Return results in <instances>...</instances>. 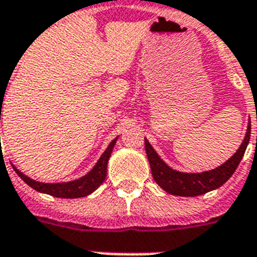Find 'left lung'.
<instances>
[{"label":"left lung","instance_id":"left-lung-1","mask_svg":"<svg viewBox=\"0 0 257 257\" xmlns=\"http://www.w3.org/2000/svg\"><path fill=\"white\" fill-rule=\"evenodd\" d=\"M249 137H251V121L248 124L247 135L244 137L243 144L240 145V148L236 151L235 155L223 165H220L219 168L203 172V173H184V172H177L169 168L155 152V149L152 148V145L149 144L147 139H145V151H147L153 179L165 192L175 196L193 197V196L204 195L207 192L221 187L233 175V172L236 171L237 165L243 159L244 152L249 143Z\"/></svg>","mask_w":257,"mask_h":257}]
</instances>
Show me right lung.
I'll return each instance as SVG.
<instances>
[{
  "mask_svg": "<svg viewBox=\"0 0 257 257\" xmlns=\"http://www.w3.org/2000/svg\"><path fill=\"white\" fill-rule=\"evenodd\" d=\"M117 137L109 144L102 156L100 157V160L97 161V164L94 165V168L89 172L88 175L84 177L74 181H69V183H60V184H45L38 183L36 180L29 179L28 176L16 169L17 175L25 181L29 187L33 189L46 195L54 196V197H62V199H77V197H85V196L90 195L93 191H96L97 188L100 187L101 184L104 183L105 177H106V167H108V160L110 155H112L113 147L116 144Z\"/></svg>",
  "mask_w": 257,
  "mask_h": 257,
  "instance_id": "1",
  "label": "right lung"
}]
</instances>
